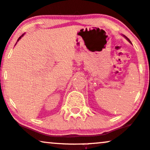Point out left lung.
Segmentation results:
<instances>
[{
    "instance_id": "left-lung-1",
    "label": "left lung",
    "mask_w": 150,
    "mask_h": 150,
    "mask_svg": "<svg viewBox=\"0 0 150 150\" xmlns=\"http://www.w3.org/2000/svg\"><path fill=\"white\" fill-rule=\"evenodd\" d=\"M124 37H125V38H126V39H127V40H128V41H129V42H130V43H131V40H130L129 39H128V38H127V37H126V36H124Z\"/></svg>"
}]
</instances>
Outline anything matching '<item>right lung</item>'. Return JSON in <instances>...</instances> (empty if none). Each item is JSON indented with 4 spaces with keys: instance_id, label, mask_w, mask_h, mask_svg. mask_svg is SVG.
Masks as SVG:
<instances>
[{
    "instance_id": "add662e5",
    "label": "right lung",
    "mask_w": 150,
    "mask_h": 150,
    "mask_svg": "<svg viewBox=\"0 0 150 150\" xmlns=\"http://www.w3.org/2000/svg\"><path fill=\"white\" fill-rule=\"evenodd\" d=\"M23 35H24V34H23ZM23 35H22V36H20V37H19V38H18V39H17V41H18V40H19V39H20V38H22V37L23 36Z\"/></svg>"
}]
</instances>
